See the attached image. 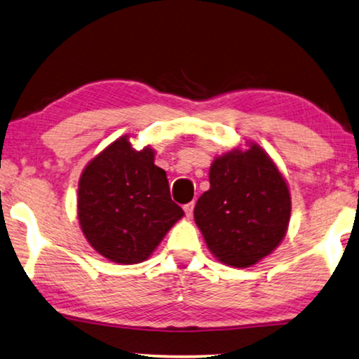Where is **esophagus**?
I'll return each mask as SVG.
<instances>
[{
    "instance_id": "obj_1",
    "label": "esophagus",
    "mask_w": 359,
    "mask_h": 359,
    "mask_svg": "<svg viewBox=\"0 0 359 359\" xmlns=\"http://www.w3.org/2000/svg\"><path fill=\"white\" fill-rule=\"evenodd\" d=\"M194 208H195V203H194V201H190V203L184 205V211H185L187 218H191V215H194Z\"/></svg>"
}]
</instances>
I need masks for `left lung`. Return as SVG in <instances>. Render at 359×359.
<instances>
[{
  "label": "left lung",
  "instance_id": "left-lung-1",
  "mask_svg": "<svg viewBox=\"0 0 359 359\" xmlns=\"http://www.w3.org/2000/svg\"><path fill=\"white\" fill-rule=\"evenodd\" d=\"M291 194L285 175L254 141L216 156L210 190L196 201L195 223L211 254L226 265L247 269L285 239Z\"/></svg>",
  "mask_w": 359,
  "mask_h": 359
}]
</instances>
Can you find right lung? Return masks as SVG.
<instances>
[{
    "mask_svg": "<svg viewBox=\"0 0 359 359\" xmlns=\"http://www.w3.org/2000/svg\"><path fill=\"white\" fill-rule=\"evenodd\" d=\"M151 146L135 149L120 136L86 164L78 184V221L89 245L110 262L148 260L184 216L170 200L165 170Z\"/></svg>",
    "mask_w": 359,
    "mask_h": 359,
    "instance_id": "add662e5",
    "label": "right lung"
}]
</instances>
